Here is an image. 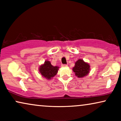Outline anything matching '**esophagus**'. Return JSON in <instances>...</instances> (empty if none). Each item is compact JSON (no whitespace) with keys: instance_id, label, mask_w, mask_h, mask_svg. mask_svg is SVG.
Listing matches in <instances>:
<instances>
[{"instance_id":"esophagus-1","label":"esophagus","mask_w":121,"mask_h":121,"mask_svg":"<svg viewBox=\"0 0 121 121\" xmlns=\"http://www.w3.org/2000/svg\"><path fill=\"white\" fill-rule=\"evenodd\" d=\"M67 64H62V67H67Z\"/></svg>"}]
</instances>
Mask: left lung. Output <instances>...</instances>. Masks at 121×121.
<instances>
[{
	"label": "left lung",
	"mask_w": 121,
	"mask_h": 121,
	"mask_svg": "<svg viewBox=\"0 0 121 121\" xmlns=\"http://www.w3.org/2000/svg\"><path fill=\"white\" fill-rule=\"evenodd\" d=\"M90 70V65L88 63L85 62L83 59H79L75 63L73 68V71L78 78H83L87 75Z\"/></svg>",
	"instance_id": "obj_1"
}]
</instances>
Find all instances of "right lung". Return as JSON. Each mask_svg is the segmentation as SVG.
<instances>
[{"label": "right lung", "mask_w": 121, "mask_h": 121, "mask_svg": "<svg viewBox=\"0 0 121 121\" xmlns=\"http://www.w3.org/2000/svg\"><path fill=\"white\" fill-rule=\"evenodd\" d=\"M58 66H53L48 60H46L39 67V72L43 77L47 80L52 79L57 74L59 69Z\"/></svg>", "instance_id": "1"}]
</instances>
